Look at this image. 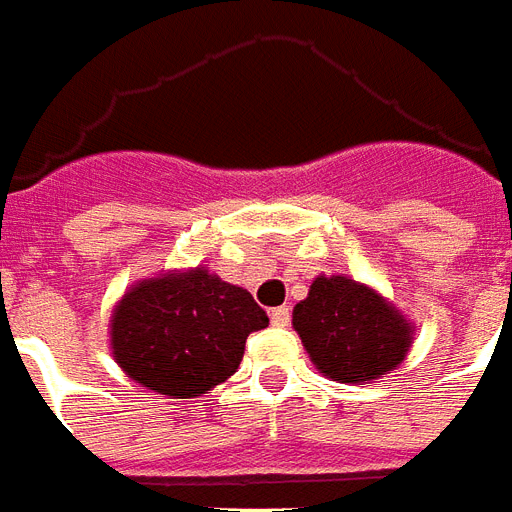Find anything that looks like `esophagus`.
I'll return each instance as SVG.
<instances>
[{"mask_svg": "<svg viewBox=\"0 0 512 512\" xmlns=\"http://www.w3.org/2000/svg\"><path fill=\"white\" fill-rule=\"evenodd\" d=\"M289 321H292V310H289V305L273 307V310H270V323H273V326H289Z\"/></svg>", "mask_w": 512, "mask_h": 512, "instance_id": "34e87169", "label": "esophagus"}]
</instances>
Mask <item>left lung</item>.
<instances>
[{"label":"left lung","instance_id":"left-lung-1","mask_svg":"<svg viewBox=\"0 0 512 512\" xmlns=\"http://www.w3.org/2000/svg\"><path fill=\"white\" fill-rule=\"evenodd\" d=\"M292 326L318 373L339 384H371L397 371L415 339L400 307L350 276H318L294 305Z\"/></svg>","mask_w":512,"mask_h":512}]
</instances>
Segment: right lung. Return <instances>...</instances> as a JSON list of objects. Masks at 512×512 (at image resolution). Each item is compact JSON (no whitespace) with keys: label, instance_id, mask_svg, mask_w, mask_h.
Here are the masks:
<instances>
[{"label":"right lung","instance_id":"1","mask_svg":"<svg viewBox=\"0 0 512 512\" xmlns=\"http://www.w3.org/2000/svg\"><path fill=\"white\" fill-rule=\"evenodd\" d=\"M265 326L247 289L197 265L128 286L112 307L110 350L131 381L191 400L234 376L247 336Z\"/></svg>","mask_w":512,"mask_h":512}]
</instances>
